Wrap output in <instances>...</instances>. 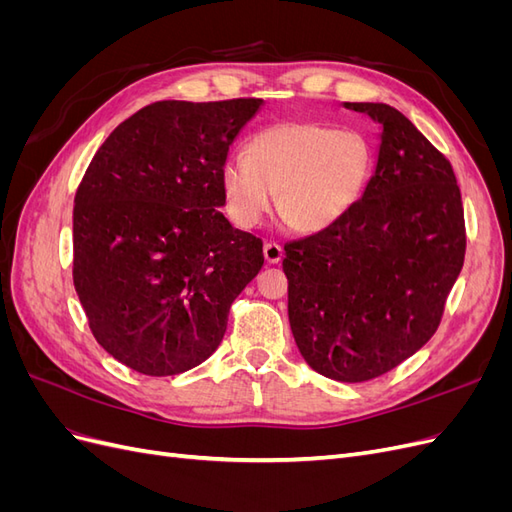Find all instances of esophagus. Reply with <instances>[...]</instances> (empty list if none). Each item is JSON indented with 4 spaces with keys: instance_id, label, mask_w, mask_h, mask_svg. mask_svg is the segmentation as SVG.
<instances>
[{
    "instance_id": "obj_1",
    "label": "esophagus",
    "mask_w": 512,
    "mask_h": 512,
    "mask_svg": "<svg viewBox=\"0 0 512 512\" xmlns=\"http://www.w3.org/2000/svg\"><path fill=\"white\" fill-rule=\"evenodd\" d=\"M284 256V250L277 243H265V260L269 262V265H277V262L282 260Z\"/></svg>"
}]
</instances>
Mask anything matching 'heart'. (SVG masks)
<instances>
[{
	"mask_svg": "<svg viewBox=\"0 0 512 512\" xmlns=\"http://www.w3.org/2000/svg\"><path fill=\"white\" fill-rule=\"evenodd\" d=\"M374 156L365 136L322 123H277L224 166L222 190L232 222L256 228L275 207L301 232L337 224L363 196Z\"/></svg>",
	"mask_w": 512,
	"mask_h": 512,
	"instance_id": "b5f03b06",
	"label": "heart"
}]
</instances>
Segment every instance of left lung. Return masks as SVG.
Masks as SVG:
<instances>
[{"instance_id": "1", "label": "left lung", "mask_w": 512, "mask_h": 512, "mask_svg": "<svg viewBox=\"0 0 512 512\" xmlns=\"http://www.w3.org/2000/svg\"><path fill=\"white\" fill-rule=\"evenodd\" d=\"M380 126L374 175L342 220L286 245L288 318L305 363L337 382L391 371L436 333L463 267L453 166L397 108L344 102Z\"/></svg>"}]
</instances>
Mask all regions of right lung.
Listing matches in <instances>:
<instances>
[{
  "instance_id": "right-lung-1",
  "label": "right lung",
  "mask_w": 512,
  "mask_h": 512,
  "mask_svg": "<svg viewBox=\"0 0 512 512\" xmlns=\"http://www.w3.org/2000/svg\"><path fill=\"white\" fill-rule=\"evenodd\" d=\"M262 100H164L111 132L74 198V286L98 344L145 376L218 350L228 312L262 269L232 228L222 173Z\"/></svg>"
}]
</instances>
